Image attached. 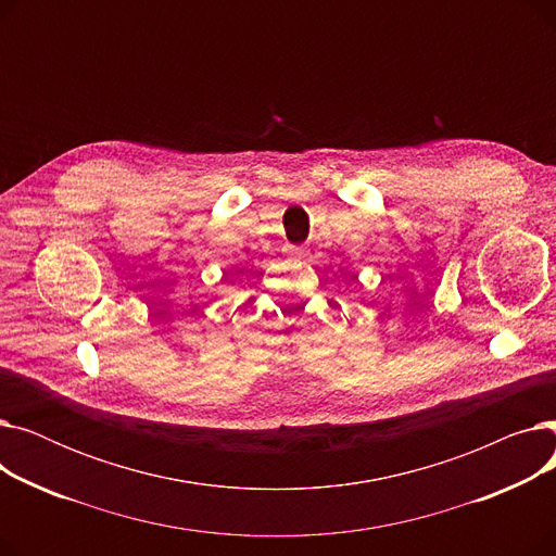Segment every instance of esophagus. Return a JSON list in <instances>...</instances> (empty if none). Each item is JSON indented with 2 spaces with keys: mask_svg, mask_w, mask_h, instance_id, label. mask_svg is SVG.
<instances>
[{
  "mask_svg": "<svg viewBox=\"0 0 556 556\" xmlns=\"http://www.w3.org/2000/svg\"><path fill=\"white\" fill-rule=\"evenodd\" d=\"M286 254H288L290 258H298V261L306 258V250H304V248H298V245H288V248H286Z\"/></svg>",
  "mask_w": 556,
  "mask_h": 556,
  "instance_id": "34e87169",
  "label": "esophagus"
}]
</instances>
